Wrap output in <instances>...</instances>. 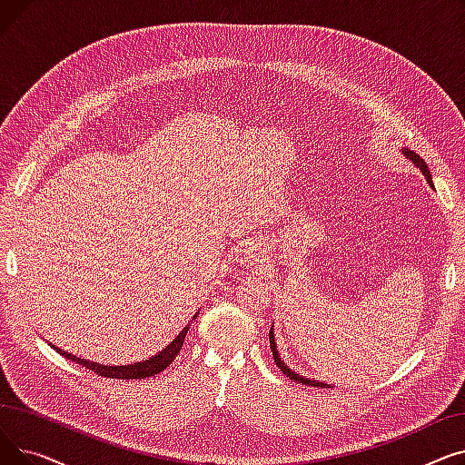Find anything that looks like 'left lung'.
Instances as JSON below:
<instances>
[{
    "label": "left lung",
    "instance_id": "obj_1",
    "mask_svg": "<svg viewBox=\"0 0 465 465\" xmlns=\"http://www.w3.org/2000/svg\"><path fill=\"white\" fill-rule=\"evenodd\" d=\"M403 154L409 158V160H412V163H417V167H420V171L424 173V177H426V181L431 184V175H430V169H428V165H426V162L417 154V153H412V151H409V149H403ZM270 345H272V351H273V358H275V361H277V365H279V370L286 375V377H290V379H294L296 382H300V384H309V386H328V384H324V382H319V381H311V379H303L302 375H298V373H294L292 370H288L286 365H284V361L281 360V356H279V352H277V349H275V335H273V328L270 330ZM330 388V386H328Z\"/></svg>",
    "mask_w": 465,
    "mask_h": 465
}]
</instances>
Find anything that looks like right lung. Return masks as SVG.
I'll return each mask as SVG.
<instances>
[{
	"label": "right lung",
	"instance_id": "right-lung-1",
	"mask_svg": "<svg viewBox=\"0 0 465 465\" xmlns=\"http://www.w3.org/2000/svg\"><path fill=\"white\" fill-rule=\"evenodd\" d=\"M198 316V314H195ZM188 333V328H184L173 341H171V345H167L162 352H158L156 356L149 358V360H143L137 363H130V365H102V363H95V361H88L83 358H77L73 354H67L65 351L51 345L56 352H60L62 356L69 358L71 361H77L79 365H83L84 370L94 371L95 375L100 377H107V379H122V381H130V379H146V377H154L158 373H162L165 368H169V363L177 358V354L183 349L184 343V337Z\"/></svg>",
	"mask_w": 465,
	"mask_h": 465
}]
</instances>
